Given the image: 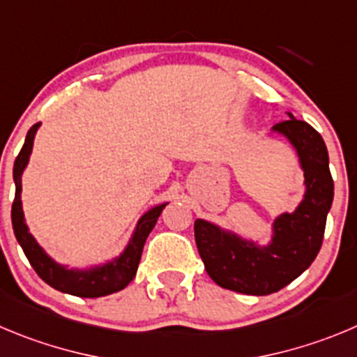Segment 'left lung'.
<instances>
[{
  "label": "left lung",
  "mask_w": 357,
  "mask_h": 357,
  "mask_svg": "<svg viewBox=\"0 0 357 357\" xmlns=\"http://www.w3.org/2000/svg\"><path fill=\"white\" fill-rule=\"evenodd\" d=\"M287 114V121L276 123L271 133L285 137L294 148L305 176V194L294 211L280 213L273 220L269 243L261 245L204 218L194 224L206 271L229 291L250 296L278 292L308 269L321 250L335 194L328 148L314 126Z\"/></svg>",
  "instance_id": "left-lung-1"
}]
</instances>
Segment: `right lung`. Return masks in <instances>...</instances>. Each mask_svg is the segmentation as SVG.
I'll use <instances>...</instances> for the list:
<instances>
[{
    "instance_id": "obj_1",
    "label": "right lung",
    "mask_w": 357,
    "mask_h": 357,
    "mask_svg": "<svg viewBox=\"0 0 357 357\" xmlns=\"http://www.w3.org/2000/svg\"><path fill=\"white\" fill-rule=\"evenodd\" d=\"M40 128V123L33 125L28 130L24 146L13 163V183H15V199L12 204V225L19 245L24 250L29 264L33 266L40 278L54 287L56 291L65 294L79 296V298H102V296L114 294L130 284L137 273L141 262L142 248L148 239L149 232L155 227L156 220L162 215L163 208L169 202L153 206L137 220V225L133 229L125 248L114 259L102 264H93L89 268H70L66 264H59L51 255L38 245L35 236L29 232L26 224L24 211H22V174L29 163V156L33 151L35 135Z\"/></svg>"
}]
</instances>
